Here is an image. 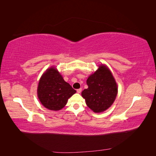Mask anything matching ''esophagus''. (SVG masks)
<instances>
[{
	"instance_id": "obj_1",
	"label": "esophagus",
	"mask_w": 156,
	"mask_h": 156,
	"mask_svg": "<svg viewBox=\"0 0 156 156\" xmlns=\"http://www.w3.org/2000/svg\"><path fill=\"white\" fill-rule=\"evenodd\" d=\"M82 91V88H79L77 90V93H81Z\"/></svg>"
}]
</instances>
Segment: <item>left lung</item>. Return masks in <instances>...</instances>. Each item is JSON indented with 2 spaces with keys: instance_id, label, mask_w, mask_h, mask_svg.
<instances>
[{
  "instance_id": "left-lung-1",
  "label": "left lung",
  "mask_w": 156,
  "mask_h": 156,
  "mask_svg": "<svg viewBox=\"0 0 156 156\" xmlns=\"http://www.w3.org/2000/svg\"><path fill=\"white\" fill-rule=\"evenodd\" d=\"M88 88L81 95L87 106L94 112H101L109 108L115 101L118 87L114 77L106 66L101 64L87 80Z\"/></svg>"
}]
</instances>
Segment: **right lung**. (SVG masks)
I'll list each match as a JSON object with an SVG mask.
<instances>
[{
  "instance_id": "obj_1",
  "label": "right lung",
  "mask_w": 156,
  "mask_h": 156,
  "mask_svg": "<svg viewBox=\"0 0 156 156\" xmlns=\"http://www.w3.org/2000/svg\"><path fill=\"white\" fill-rule=\"evenodd\" d=\"M37 92L41 103L45 108L58 111L64 107L76 90L64 81L57 69L51 67L41 77Z\"/></svg>"
}]
</instances>
